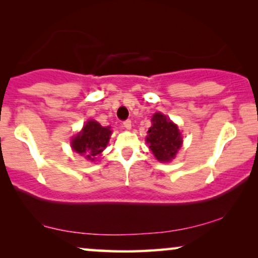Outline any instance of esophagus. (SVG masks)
I'll return each mask as SVG.
<instances>
[{
  "mask_svg": "<svg viewBox=\"0 0 258 258\" xmlns=\"http://www.w3.org/2000/svg\"><path fill=\"white\" fill-rule=\"evenodd\" d=\"M123 126H124L125 129H130L132 128V121H130V119H125V121H123Z\"/></svg>",
  "mask_w": 258,
  "mask_h": 258,
  "instance_id": "34e87169",
  "label": "esophagus"
}]
</instances>
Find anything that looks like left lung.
<instances>
[{
  "instance_id": "obj_1",
  "label": "left lung",
  "mask_w": 258,
  "mask_h": 258,
  "mask_svg": "<svg viewBox=\"0 0 258 258\" xmlns=\"http://www.w3.org/2000/svg\"><path fill=\"white\" fill-rule=\"evenodd\" d=\"M153 125L148 130L146 141L155 157L161 162H168L175 157L182 146L181 133L167 116L156 112L151 118Z\"/></svg>"
}]
</instances>
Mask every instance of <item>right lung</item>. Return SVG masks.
<instances>
[{
  "label": "right lung",
  "mask_w": 258,
  "mask_h": 258,
  "mask_svg": "<svg viewBox=\"0 0 258 258\" xmlns=\"http://www.w3.org/2000/svg\"><path fill=\"white\" fill-rule=\"evenodd\" d=\"M111 130L104 128L96 121H89L84 125L82 132L72 141L73 149L89 161H94L98 154L102 153L110 139Z\"/></svg>",
  "instance_id": "1"
}]
</instances>
